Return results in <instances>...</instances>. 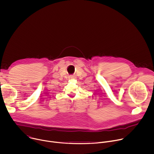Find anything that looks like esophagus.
I'll list each match as a JSON object with an SVG mask.
<instances>
[{"instance_id": "esophagus-1", "label": "esophagus", "mask_w": 154, "mask_h": 154, "mask_svg": "<svg viewBox=\"0 0 154 154\" xmlns=\"http://www.w3.org/2000/svg\"><path fill=\"white\" fill-rule=\"evenodd\" d=\"M74 78H75V77H74V76H73V75H72V76H71V77H70V79H74Z\"/></svg>"}]
</instances>
